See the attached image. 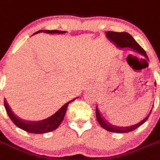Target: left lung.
Segmentation results:
<instances>
[{"instance_id": "8db88e82", "label": "left lung", "mask_w": 160, "mask_h": 160, "mask_svg": "<svg viewBox=\"0 0 160 160\" xmlns=\"http://www.w3.org/2000/svg\"><path fill=\"white\" fill-rule=\"evenodd\" d=\"M106 35H107V38H108L110 41H111L112 42L114 43L118 48L119 49H129L131 50H133V51L137 52V53H140V54L143 55V56L145 57L148 60V58L147 56V53L144 51V49L141 47L138 43L136 42V40L129 35V33L127 32H114V31H107L106 32ZM152 110L149 112V114H148L147 117L144 119H143L141 122H138L137 124L133 125H131V126H128V127H117V126H114V125H110V123L107 122V121L104 120L103 118L102 117V115L100 114L99 111H98V107H96V118L98 120L99 125L103 128L106 130L109 131V132H120V133H124V132H129L131 131L135 130L136 129H137L138 127H140L141 125L144 123V122L147 121V119L148 118L149 115H150Z\"/></svg>"}]
</instances>
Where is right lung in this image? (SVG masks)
<instances>
[{"instance_id":"right-lung-1","label":"right lung","mask_w":160,"mask_h":160,"mask_svg":"<svg viewBox=\"0 0 160 160\" xmlns=\"http://www.w3.org/2000/svg\"><path fill=\"white\" fill-rule=\"evenodd\" d=\"M42 32L47 33V34H65L66 31H58V30H52V31H50V30H39V31L34 33L32 35H35ZM70 102L71 101L65 103L62 108H60L54 114L50 116V118L44 119V120L38 121V122H29V121L23 120V119L16 117L10 109L9 106L7 104L6 100H4V107H5L6 112H7L8 117L12 121L13 123L19 129H23V130L30 132V133L42 134L52 132V131L58 129V126L61 125V123L63 121L65 113H66L67 107H68V103Z\"/></svg>"}]
</instances>
